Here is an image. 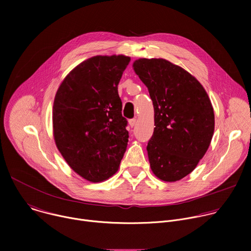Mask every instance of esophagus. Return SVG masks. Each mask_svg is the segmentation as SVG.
<instances>
[{"label": "esophagus", "instance_id": "esophagus-1", "mask_svg": "<svg viewBox=\"0 0 251 251\" xmlns=\"http://www.w3.org/2000/svg\"><path fill=\"white\" fill-rule=\"evenodd\" d=\"M135 124H136V119H135V118L129 120V126H130V127H134Z\"/></svg>", "mask_w": 251, "mask_h": 251}]
</instances>
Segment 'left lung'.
I'll use <instances>...</instances> for the list:
<instances>
[{
    "instance_id": "1",
    "label": "left lung",
    "mask_w": 251,
    "mask_h": 251,
    "mask_svg": "<svg viewBox=\"0 0 251 251\" xmlns=\"http://www.w3.org/2000/svg\"><path fill=\"white\" fill-rule=\"evenodd\" d=\"M133 69L154 105L155 128L147 146L151 170L164 182L181 180L196 169L210 145V99L195 76L164 58L136 59Z\"/></svg>"
}]
</instances>
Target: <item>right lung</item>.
Returning <instances> with one entry per match:
<instances>
[{"label": "right lung", "mask_w": 251, "mask_h": 251, "mask_svg": "<svg viewBox=\"0 0 251 251\" xmlns=\"http://www.w3.org/2000/svg\"><path fill=\"white\" fill-rule=\"evenodd\" d=\"M129 61L123 54L92 56L70 71L54 97L55 145L68 166L92 183L112 176L127 148L118 84Z\"/></svg>", "instance_id": "1"}]
</instances>
